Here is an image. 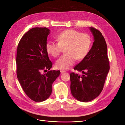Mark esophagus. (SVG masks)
<instances>
[{
    "label": "esophagus",
    "instance_id": "34e87169",
    "mask_svg": "<svg viewBox=\"0 0 125 125\" xmlns=\"http://www.w3.org/2000/svg\"><path fill=\"white\" fill-rule=\"evenodd\" d=\"M65 72H66V71H65V70H60V73H65Z\"/></svg>",
    "mask_w": 125,
    "mask_h": 125
}]
</instances>
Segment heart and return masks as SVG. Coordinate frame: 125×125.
<instances>
[{"label":"heart","instance_id":"b5f03b06","mask_svg":"<svg viewBox=\"0 0 125 125\" xmlns=\"http://www.w3.org/2000/svg\"><path fill=\"white\" fill-rule=\"evenodd\" d=\"M58 43L48 41L46 50L48 54L56 57L59 55L62 48L65 47L66 53L56 62L59 69H67L73 65L76 59H83L89 52L92 44L90 36L86 33H81L76 30L67 29L56 36Z\"/></svg>","mask_w":125,"mask_h":125}]
</instances>
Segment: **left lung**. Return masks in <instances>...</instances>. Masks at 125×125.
Segmentation results:
<instances>
[{
  "mask_svg": "<svg viewBox=\"0 0 125 125\" xmlns=\"http://www.w3.org/2000/svg\"><path fill=\"white\" fill-rule=\"evenodd\" d=\"M90 30L94 36L92 46L87 55L74 68V70L82 72L83 74H70L72 95L83 102L92 101L100 95L109 70L104 37L98 30L93 27Z\"/></svg>",
  "mask_w": 125,
  "mask_h": 125,
  "instance_id": "left-lung-1",
  "label": "left lung"
}]
</instances>
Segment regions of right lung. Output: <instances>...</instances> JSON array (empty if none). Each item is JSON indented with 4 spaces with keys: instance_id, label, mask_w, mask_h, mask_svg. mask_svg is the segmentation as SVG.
Returning <instances> with one entry per match:
<instances>
[{
    "instance_id": "1",
    "label": "right lung",
    "mask_w": 125,
    "mask_h": 125,
    "mask_svg": "<svg viewBox=\"0 0 125 125\" xmlns=\"http://www.w3.org/2000/svg\"><path fill=\"white\" fill-rule=\"evenodd\" d=\"M50 33L46 28H32L22 37L17 47V78L26 95L35 102L44 101L50 96L52 83L60 73L50 70L41 73L52 65L46 50Z\"/></svg>"
}]
</instances>
